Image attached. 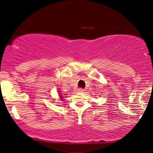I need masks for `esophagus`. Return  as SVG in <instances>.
<instances>
[{"label":"esophagus","instance_id":"34e87169","mask_svg":"<svg viewBox=\"0 0 153 153\" xmlns=\"http://www.w3.org/2000/svg\"><path fill=\"white\" fill-rule=\"evenodd\" d=\"M78 91L79 93H83V91H84V90L82 88H78Z\"/></svg>","mask_w":153,"mask_h":153}]
</instances>
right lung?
Returning <instances> with one entry per match:
<instances>
[{
  "label": "right lung",
  "instance_id": "1",
  "mask_svg": "<svg viewBox=\"0 0 153 153\" xmlns=\"http://www.w3.org/2000/svg\"><path fill=\"white\" fill-rule=\"evenodd\" d=\"M59 96H60V98H61V99H62V95H59Z\"/></svg>",
  "mask_w": 153,
  "mask_h": 153
}]
</instances>
